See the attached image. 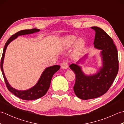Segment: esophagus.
<instances>
[{"mask_svg":"<svg viewBox=\"0 0 124 124\" xmlns=\"http://www.w3.org/2000/svg\"><path fill=\"white\" fill-rule=\"evenodd\" d=\"M61 68L62 69H67L68 68V61L67 60L65 61H63L62 63L61 64Z\"/></svg>","mask_w":124,"mask_h":124,"instance_id":"obj_1","label":"esophagus"}]
</instances>
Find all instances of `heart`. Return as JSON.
Segmentation results:
<instances>
[{
  "label": "heart",
  "mask_w": 124,
  "mask_h": 124,
  "mask_svg": "<svg viewBox=\"0 0 124 124\" xmlns=\"http://www.w3.org/2000/svg\"><path fill=\"white\" fill-rule=\"evenodd\" d=\"M76 39H77V38L76 37L73 36V35H70L68 36L64 39V42L65 44V45H66L67 47H70L71 46H72V45L75 43V42L76 41ZM82 46V44H81L80 41H78V42L76 44V46L78 48H79Z\"/></svg>",
  "instance_id": "heart-1"
}]
</instances>
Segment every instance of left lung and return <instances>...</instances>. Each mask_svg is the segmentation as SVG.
<instances>
[{"label":"left lung","instance_id":"left-lung-1","mask_svg":"<svg viewBox=\"0 0 124 124\" xmlns=\"http://www.w3.org/2000/svg\"><path fill=\"white\" fill-rule=\"evenodd\" d=\"M91 28L95 31L94 47L101 50L103 67L96 74L87 76L77 65L78 62L69 66L76 75L73 90L77 96L82 100L95 99L106 93L112 85L119 69L117 49L112 38L101 28Z\"/></svg>","mask_w":124,"mask_h":124}]
</instances>
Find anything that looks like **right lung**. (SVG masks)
<instances>
[{
    "label": "right lung",
    "mask_w": 124,
    "mask_h": 124,
    "mask_svg": "<svg viewBox=\"0 0 124 124\" xmlns=\"http://www.w3.org/2000/svg\"><path fill=\"white\" fill-rule=\"evenodd\" d=\"M39 31H40V30L38 29L23 30L18 31V32L15 33L14 35H12L8 39V40L7 41L6 44H5L0 62L1 70L8 89L11 93L15 95V96H16L17 97L22 100H27V101L40 98V97L46 94L47 91L48 90L49 88L50 85H51V82L53 76L54 75L55 72H57L60 69V66L58 65H53V66L47 68L41 74L38 83L36 84L35 86H34L29 89H27V90L19 91L13 88L12 86H10L9 83H8V81L6 77H5L3 70V62L6 48L10 42L16 38L18 36L33 33L35 32H38Z\"/></svg>",
    "instance_id": "add662e5"
}]
</instances>
